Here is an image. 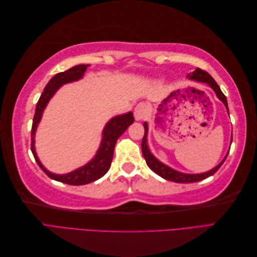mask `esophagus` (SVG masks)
Segmentation results:
<instances>
[{"mask_svg":"<svg viewBox=\"0 0 257 257\" xmlns=\"http://www.w3.org/2000/svg\"><path fill=\"white\" fill-rule=\"evenodd\" d=\"M147 114V106L144 103L138 104L134 109V116L137 121L143 120Z\"/></svg>","mask_w":257,"mask_h":257,"instance_id":"esophagus-1","label":"esophagus"}]
</instances>
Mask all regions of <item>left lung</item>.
Returning <instances> with one entry per match:
<instances>
[{"instance_id":"8db88e82","label":"left lung","mask_w":257,"mask_h":257,"mask_svg":"<svg viewBox=\"0 0 257 257\" xmlns=\"http://www.w3.org/2000/svg\"><path fill=\"white\" fill-rule=\"evenodd\" d=\"M188 78L192 79V80H195V81H199V82H205L209 85V87H211L214 90L217 98L222 100V102L224 103L225 107H226V109H227V112H228V105H227L226 96L223 94V92L221 91L219 84L215 82V80L206 71H203V69H200V68H196L192 74L188 75ZM144 127H145V135H144L143 142H142V150H143L144 158L147 162V165L149 166L155 174H158L162 178L166 179V180L174 181V182H177V183H190V182H197V181H200V180H204V179L215 174L217 170H219V168L222 166L224 161L226 160V158H227V155H226V157L224 158V160L220 163L219 165H217L214 168H212L211 170H209V172H207V173L189 175V174H183V173H180V172H177V170L166 166L165 164H163V163H161L150 152L149 148H148V145H147V134H148V124H147V122L144 123ZM231 141H232V137H231Z\"/></svg>"}]
</instances>
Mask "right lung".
Segmentation results:
<instances>
[{
    "mask_svg": "<svg viewBox=\"0 0 257 257\" xmlns=\"http://www.w3.org/2000/svg\"><path fill=\"white\" fill-rule=\"evenodd\" d=\"M88 66L89 64L76 65L72 68L67 69L65 72L58 73L56 76L52 77V78L49 80V82L47 83V85L45 87L40 99H38L36 109H35V114L33 118L32 130H31V150H32L34 159L38 164V166L43 169V172L46 175H47L49 178L53 179V180L63 182L66 184H71V185L88 184L97 180L99 178H102L110 168L116 141H118V138L126 131V128L131 125V124L134 122V116L132 112L116 115L114 118H112L106 124V126L103 131L102 143H100V146L98 148L97 153L95 154V157L93 158L88 164H85L84 166L74 170L72 173H68L65 175H56L48 172V170L42 165V163L40 162V160H38L36 155L34 138H35V132H36L37 125L42 119L45 107L47 106L49 99L53 96L54 93L59 90L61 85L68 82L77 81L80 78H82V76L84 72L87 71Z\"/></svg>",
    "mask_w": 257,
    "mask_h": 257,
    "instance_id": "1",
    "label": "right lung"
}]
</instances>
